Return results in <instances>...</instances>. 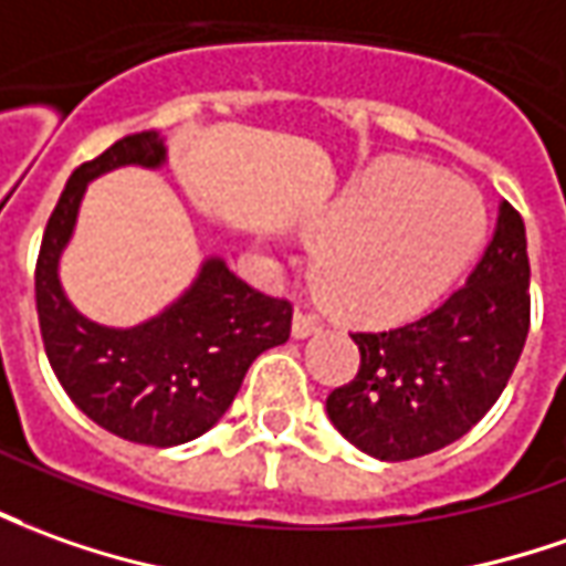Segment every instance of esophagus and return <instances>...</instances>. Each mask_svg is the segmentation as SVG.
<instances>
[{"label":"esophagus","mask_w":566,"mask_h":566,"mask_svg":"<svg viewBox=\"0 0 566 566\" xmlns=\"http://www.w3.org/2000/svg\"><path fill=\"white\" fill-rule=\"evenodd\" d=\"M323 323L314 317V314H307V311H295V321H292V335L295 338H307V335L321 333Z\"/></svg>","instance_id":"obj_1"}]
</instances>
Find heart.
Segmentation results:
<instances>
[{
    "instance_id": "b5f03b06",
    "label": "heart",
    "mask_w": 566,
    "mask_h": 566,
    "mask_svg": "<svg viewBox=\"0 0 566 566\" xmlns=\"http://www.w3.org/2000/svg\"><path fill=\"white\" fill-rule=\"evenodd\" d=\"M486 231V200L471 181L381 159L317 218L314 274L329 305L350 321H409L453 290Z\"/></svg>"
}]
</instances>
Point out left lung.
<instances>
[{
	"instance_id": "8db88e82",
	"label": "left lung",
	"mask_w": 566,
	"mask_h": 566,
	"mask_svg": "<svg viewBox=\"0 0 566 566\" xmlns=\"http://www.w3.org/2000/svg\"><path fill=\"white\" fill-rule=\"evenodd\" d=\"M527 329V233L502 202L493 240L462 290L407 326L350 335L360 369L326 397L329 422L381 462L443 450L496 403Z\"/></svg>"
}]
</instances>
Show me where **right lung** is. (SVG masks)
<instances>
[{
	"label": "right lung",
	"mask_w": 566,
	"mask_h": 566,
	"mask_svg": "<svg viewBox=\"0 0 566 566\" xmlns=\"http://www.w3.org/2000/svg\"><path fill=\"white\" fill-rule=\"evenodd\" d=\"M123 166H166V138L128 135L70 175L39 249V329L54 376L92 422L132 443L178 447L228 412L261 350L290 338L292 305L252 290L224 259L209 255L193 283L150 321L104 326L80 314L61 286V255L88 181Z\"/></svg>",
	"instance_id": "add662e5"
}]
</instances>
